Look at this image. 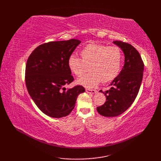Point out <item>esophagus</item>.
Here are the masks:
<instances>
[{"label": "esophagus", "mask_w": 161, "mask_h": 161, "mask_svg": "<svg viewBox=\"0 0 161 161\" xmlns=\"http://www.w3.org/2000/svg\"><path fill=\"white\" fill-rule=\"evenodd\" d=\"M86 91L88 93H92V94H95L97 93V91L93 90V89H89V88H88V89H86Z\"/></svg>", "instance_id": "esophagus-1"}]
</instances>
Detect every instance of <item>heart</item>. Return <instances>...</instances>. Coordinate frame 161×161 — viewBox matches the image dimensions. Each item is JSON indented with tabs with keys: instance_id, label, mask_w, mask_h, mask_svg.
<instances>
[{
	"instance_id": "1",
	"label": "heart",
	"mask_w": 161,
	"mask_h": 161,
	"mask_svg": "<svg viewBox=\"0 0 161 161\" xmlns=\"http://www.w3.org/2000/svg\"><path fill=\"white\" fill-rule=\"evenodd\" d=\"M80 58L71 55L68 66L75 76L81 77L89 66V73L78 79L77 83L86 88H93L102 81L107 82L117 76L122 61V53L117 46L90 43L80 51Z\"/></svg>"
}]
</instances>
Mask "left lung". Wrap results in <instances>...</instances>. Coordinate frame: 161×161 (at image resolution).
Returning a JSON list of instances; mask_svg holds the SVG:
<instances>
[{"instance_id":"8db88e82","label":"left lung","mask_w":161,"mask_h":161,"mask_svg":"<svg viewBox=\"0 0 161 161\" xmlns=\"http://www.w3.org/2000/svg\"><path fill=\"white\" fill-rule=\"evenodd\" d=\"M120 48L125 54V64L119 75L105 92L106 102L97 111L105 117H115L128 109L137 96L142 80L144 64L141 57L131 45L115 41L113 42Z\"/></svg>"}]
</instances>
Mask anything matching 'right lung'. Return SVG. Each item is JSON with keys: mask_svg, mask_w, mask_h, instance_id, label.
<instances>
[{"mask_svg": "<svg viewBox=\"0 0 161 161\" xmlns=\"http://www.w3.org/2000/svg\"><path fill=\"white\" fill-rule=\"evenodd\" d=\"M80 43L70 39L43 43L33 50L27 61V89L37 107L50 117L69 115L78 95L85 92L81 86L64 87L74 80L68 60Z\"/></svg>", "mask_w": 161, "mask_h": 161, "instance_id": "obj_1", "label": "right lung"}]
</instances>
